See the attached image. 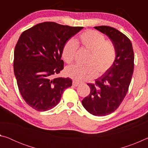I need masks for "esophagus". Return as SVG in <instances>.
<instances>
[{
  "mask_svg": "<svg viewBox=\"0 0 148 148\" xmlns=\"http://www.w3.org/2000/svg\"><path fill=\"white\" fill-rule=\"evenodd\" d=\"M79 85V82H76V81H73V82H72V86H74V87L78 86Z\"/></svg>",
  "mask_w": 148,
  "mask_h": 148,
  "instance_id": "esophagus-1",
  "label": "esophagus"
}]
</instances>
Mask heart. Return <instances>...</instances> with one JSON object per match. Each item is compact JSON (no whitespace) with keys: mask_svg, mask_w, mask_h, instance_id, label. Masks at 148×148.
<instances>
[{"mask_svg":"<svg viewBox=\"0 0 148 148\" xmlns=\"http://www.w3.org/2000/svg\"><path fill=\"white\" fill-rule=\"evenodd\" d=\"M80 45L89 51L85 66L72 65L67 67L66 76L75 81L84 82L91 79L95 75H101L106 72L116 59V51L114 44L106 40L101 32L87 31L79 36L74 42L69 40L65 43L62 51V57L67 63H71L75 59L77 46Z\"/></svg>","mask_w":148,"mask_h":148,"instance_id":"b5f03b06","label":"heart"}]
</instances>
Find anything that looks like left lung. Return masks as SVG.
<instances>
[{
    "mask_svg": "<svg viewBox=\"0 0 148 148\" xmlns=\"http://www.w3.org/2000/svg\"><path fill=\"white\" fill-rule=\"evenodd\" d=\"M94 28L110 38L116 48V56L112 66L95 79L96 84H88L91 92L82 103L93 116H104L119 107L128 91L134 71V56L131 40L118 30L109 26Z\"/></svg>",
    "mask_w": 148,
    "mask_h": 148,
    "instance_id": "left-lung-1",
    "label": "left lung"
}]
</instances>
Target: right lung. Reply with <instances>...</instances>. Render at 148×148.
I'll return each instance as SVG.
<instances>
[{"label":"right lung","instance_id":"add662e5","mask_svg":"<svg viewBox=\"0 0 148 148\" xmlns=\"http://www.w3.org/2000/svg\"><path fill=\"white\" fill-rule=\"evenodd\" d=\"M83 29L55 22L37 24L21 34L14 49V71L25 101L37 111L59 104L69 77H53L64 68L62 51L69 39Z\"/></svg>","mask_w":148,"mask_h":148}]
</instances>
